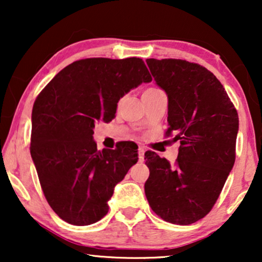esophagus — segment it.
Segmentation results:
<instances>
[{
  "label": "esophagus",
  "instance_id": "34e87169",
  "mask_svg": "<svg viewBox=\"0 0 262 262\" xmlns=\"http://www.w3.org/2000/svg\"><path fill=\"white\" fill-rule=\"evenodd\" d=\"M144 152H145V149L143 148V146H139V148H138L139 162H143V161H144Z\"/></svg>",
  "mask_w": 262,
  "mask_h": 262
}]
</instances>
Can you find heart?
<instances>
[{
  "label": "heart",
  "instance_id": "heart-1",
  "mask_svg": "<svg viewBox=\"0 0 262 262\" xmlns=\"http://www.w3.org/2000/svg\"><path fill=\"white\" fill-rule=\"evenodd\" d=\"M154 89H156V88H149V89H146V91L145 92H150V91H154ZM144 92V93H145Z\"/></svg>",
  "mask_w": 262,
  "mask_h": 262
}]
</instances>
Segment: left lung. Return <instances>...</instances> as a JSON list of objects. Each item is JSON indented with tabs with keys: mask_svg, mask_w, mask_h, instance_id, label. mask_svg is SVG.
I'll return each mask as SVG.
<instances>
[{
	"mask_svg": "<svg viewBox=\"0 0 262 262\" xmlns=\"http://www.w3.org/2000/svg\"><path fill=\"white\" fill-rule=\"evenodd\" d=\"M168 96L167 136L180 141L174 164L145 152L150 170L144 191L157 216L188 225L210 212L235 163L237 111L214 75L182 59H146Z\"/></svg>",
	"mask_w": 262,
	"mask_h": 262,
	"instance_id": "8db88e82",
	"label": "left lung"
}]
</instances>
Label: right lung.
<instances>
[{
  "instance_id": "right-lung-1",
  "label": "right lung",
  "mask_w": 262,
  "mask_h": 262,
  "mask_svg": "<svg viewBox=\"0 0 262 262\" xmlns=\"http://www.w3.org/2000/svg\"><path fill=\"white\" fill-rule=\"evenodd\" d=\"M151 80L141 58H85L60 70L38 95L31 156L45 198L63 221L89 225L108 212L114 187L137 163L138 146L121 142L100 151L95 123L112 120L120 98Z\"/></svg>"
}]
</instances>
